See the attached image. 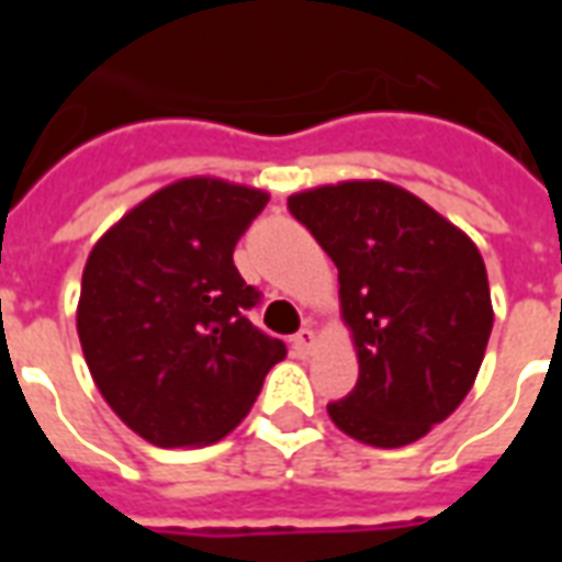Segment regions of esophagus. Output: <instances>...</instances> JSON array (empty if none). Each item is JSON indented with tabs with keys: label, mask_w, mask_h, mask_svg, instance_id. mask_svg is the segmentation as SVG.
Segmentation results:
<instances>
[{
	"label": "esophagus",
	"mask_w": 562,
	"mask_h": 562,
	"mask_svg": "<svg viewBox=\"0 0 562 562\" xmlns=\"http://www.w3.org/2000/svg\"><path fill=\"white\" fill-rule=\"evenodd\" d=\"M318 346V337L313 328H301L294 334V352L297 355H310Z\"/></svg>",
	"instance_id": "1"
}]
</instances>
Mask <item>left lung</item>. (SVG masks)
I'll use <instances>...</instances> for the list:
<instances>
[{"label": "left lung", "mask_w": 562, "mask_h": 562, "mask_svg": "<svg viewBox=\"0 0 562 562\" xmlns=\"http://www.w3.org/2000/svg\"><path fill=\"white\" fill-rule=\"evenodd\" d=\"M289 210L337 265L358 385L328 403L364 446L430 434L470 394L494 328L482 252L454 222L385 180H342L289 195Z\"/></svg>", "instance_id": "obj_1"}]
</instances>
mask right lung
<instances>
[{
  "label": "right lung",
  "instance_id": "add662e5",
  "mask_svg": "<svg viewBox=\"0 0 562 562\" xmlns=\"http://www.w3.org/2000/svg\"><path fill=\"white\" fill-rule=\"evenodd\" d=\"M268 198L256 186L183 177L92 246L80 280V349L108 406L153 446L220 442L285 358L282 340L246 318L258 292L232 258Z\"/></svg>",
  "mask_w": 562,
  "mask_h": 562
}]
</instances>
